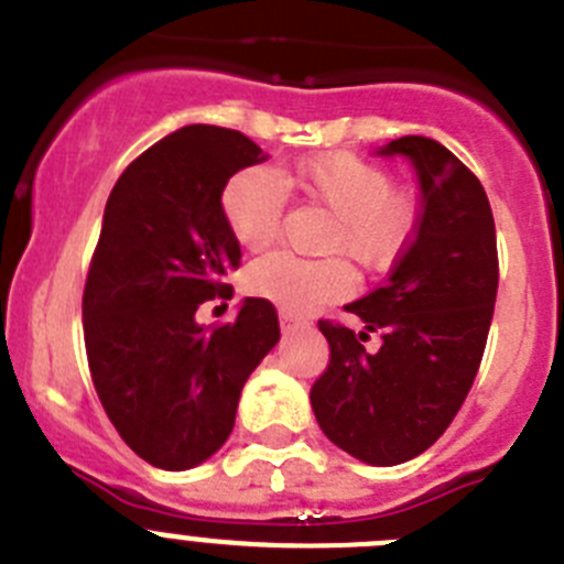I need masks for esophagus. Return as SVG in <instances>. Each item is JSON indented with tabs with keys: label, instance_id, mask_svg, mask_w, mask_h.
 <instances>
[{
	"label": "esophagus",
	"instance_id": "obj_1",
	"mask_svg": "<svg viewBox=\"0 0 564 564\" xmlns=\"http://www.w3.org/2000/svg\"><path fill=\"white\" fill-rule=\"evenodd\" d=\"M279 324H282V329H285V333H293V329H307L310 327V322H304V318L293 316V313H282V316H279Z\"/></svg>",
	"mask_w": 564,
	"mask_h": 564
}]
</instances>
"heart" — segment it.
<instances>
[{
  "instance_id": "obj_1",
  "label": "heart",
  "mask_w": 564,
  "mask_h": 564,
  "mask_svg": "<svg viewBox=\"0 0 564 564\" xmlns=\"http://www.w3.org/2000/svg\"><path fill=\"white\" fill-rule=\"evenodd\" d=\"M282 184L333 212V229L324 248L349 257L360 268L389 265L416 226V200L408 189L391 187L383 167L352 153H322L279 175L268 167H248L229 178L220 209L242 251H262L282 231ZM246 288L288 313H304L346 296L352 279L340 260H299L279 251L248 268Z\"/></svg>"
}]
</instances>
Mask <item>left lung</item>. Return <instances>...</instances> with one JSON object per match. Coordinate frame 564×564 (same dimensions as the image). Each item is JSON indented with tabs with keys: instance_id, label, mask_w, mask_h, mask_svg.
<instances>
[{
	"instance_id": "obj_1",
	"label": "left lung",
	"mask_w": 564,
	"mask_h": 564,
	"mask_svg": "<svg viewBox=\"0 0 564 564\" xmlns=\"http://www.w3.org/2000/svg\"><path fill=\"white\" fill-rule=\"evenodd\" d=\"M377 156H405L422 209L383 288L346 304L364 333L318 322L327 371L310 389L318 427L349 456L394 467L425 453L467 400L498 296V242L489 198L444 144L400 137ZM380 332L366 354L360 339Z\"/></svg>"
}]
</instances>
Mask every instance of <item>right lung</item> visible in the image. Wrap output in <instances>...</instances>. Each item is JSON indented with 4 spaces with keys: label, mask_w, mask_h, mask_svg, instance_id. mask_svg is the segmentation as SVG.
<instances>
[{
    "label": "right lung",
    "mask_w": 564,
    "mask_h": 564,
    "mask_svg": "<svg viewBox=\"0 0 564 564\" xmlns=\"http://www.w3.org/2000/svg\"><path fill=\"white\" fill-rule=\"evenodd\" d=\"M240 131L187 126L133 159L113 184L83 291L91 380L122 442L170 473L198 467L235 427L248 375L279 340L268 299L204 327L195 313L231 299L240 246L220 209L231 175L265 162Z\"/></svg>",
    "instance_id": "right-lung-1"
}]
</instances>
